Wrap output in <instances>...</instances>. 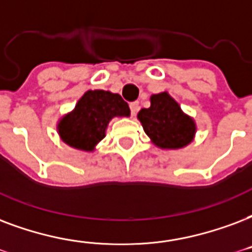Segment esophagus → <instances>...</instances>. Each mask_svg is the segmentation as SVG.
<instances>
[{
	"mask_svg": "<svg viewBox=\"0 0 252 252\" xmlns=\"http://www.w3.org/2000/svg\"><path fill=\"white\" fill-rule=\"evenodd\" d=\"M129 107H130V112H132V116H134V115L137 113V111L140 109L139 101H133V103H130Z\"/></svg>",
	"mask_w": 252,
	"mask_h": 252,
	"instance_id": "obj_1",
	"label": "esophagus"
}]
</instances>
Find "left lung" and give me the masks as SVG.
Here are the masks:
<instances>
[{
    "label": "left lung",
    "mask_w": 252,
    "mask_h": 252,
    "mask_svg": "<svg viewBox=\"0 0 252 252\" xmlns=\"http://www.w3.org/2000/svg\"><path fill=\"white\" fill-rule=\"evenodd\" d=\"M144 132L160 149L176 151L188 147L195 137L197 124L168 92L153 94L151 107L137 113Z\"/></svg>",
    "instance_id": "1"
}]
</instances>
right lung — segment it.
I'll return each instance as SVG.
<instances>
[{"label": "right lung", "instance_id": "add662e5", "mask_svg": "<svg viewBox=\"0 0 252 252\" xmlns=\"http://www.w3.org/2000/svg\"><path fill=\"white\" fill-rule=\"evenodd\" d=\"M130 109L119 94L103 90H88L75 108L57 123L59 139L68 147L94 152L105 137L107 126L113 118H129Z\"/></svg>", "mask_w": 252, "mask_h": 252}]
</instances>
